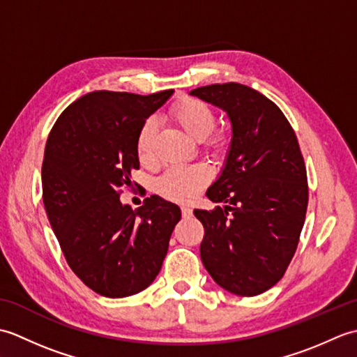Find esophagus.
<instances>
[{"label": "esophagus", "mask_w": 357, "mask_h": 357, "mask_svg": "<svg viewBox=\"0 0 357 357\" xmlns=\"http://www.w3.org/2000/svg\"><path fill=\"white\" fill-rule=\"evenodd\" d=\"M181 211H183V216H184V218L192 216V208L188 207V206H183V207H181Z\"/></svg>", "instance_id": "1"}]
</instances>
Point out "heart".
<instances>
[{
    "label": "heart",
    "mask_w": 357,
    "mask_h": 357,
    "mask_svg": "<svg viewBox=\"0 0 357 357\" xmlns=\"http://www.w3.org/2000/svg\"><path fill=\"white\" fill-rule=\"evenodd\" d=\"M170 116L190 138L196 141L206 139L216 123L215 112L211 110L210 105L201 100H196V98H184V100L174 104L170 110ZM155 135V124L151 121L144 123L138 138H136V153H138V159L142 164H150L153 161ZM207 142L215 151H222L227 146V139L222 133L210 136ZM210 176V169L204 164L172 167L158 179L156 188L159 193L169 199L190 201L199 193Z\"/></svg>",
    "instance_id": "1"
}]
</instances>
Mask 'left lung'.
Segmentation results:
<instances>
[{
  "instance_id": "obj_1",
  "label": "left lung",
  "mask_w": 357,
  "mask_h": 357,
  "mask_svg": "<svg viewBox=\"0 0 357 357\" xmlns=\"http://www.w3.org/2000/svg\"><path fill=\"white\" fill-rule=\"evenodd\" d=\"M227 113L231 141L207 198L193 213L204 225L201 261L215 282L256 296L284 276L304 227L308 185L298 138L278 105L257 90L211 84L190 92Z\"/></svg>"
}]
</instances>
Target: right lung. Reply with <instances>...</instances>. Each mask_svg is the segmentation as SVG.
Returning a JSON list of instances; mask_svg holds the SVG:
<instances>
[{
    "instance_id": "obj_1",
    "label": "right lung",
    "mask_w": 357,
    "mask_h": 357,
    "mask_svg": "<svg viewBox=\"0 0 357 357\" xmlns=\"http://www.w3.org/2000/svg\"><path fill=\"white\" fill-rule=\"evenodd\" d=\"M173 92L86 93L59 115L45 144L43 201L52 230L75 275L105 298L153 282L181 219L176 204L158 195L136 210L119 199L139 169L141 127Z\"/></svg>"
}]
</instances>
